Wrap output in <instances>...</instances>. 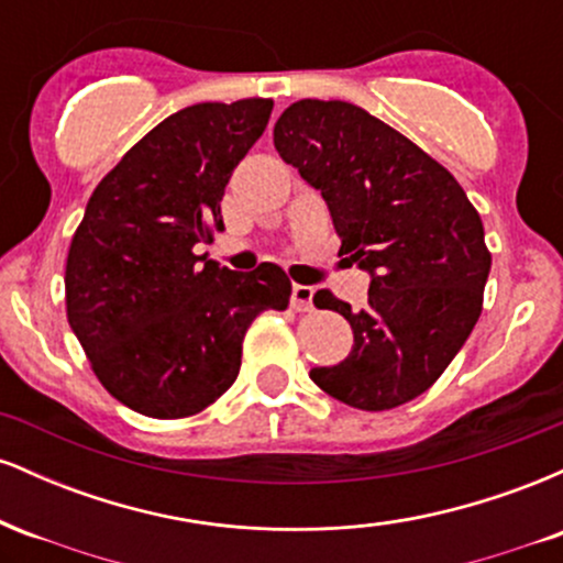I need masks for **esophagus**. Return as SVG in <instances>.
<instances>
[{"label":"esophagus","mask_w":563,"mask_h":563,"mask_svg":"<svg viewBox=\"0 0 563 563\" xmlns=\"http://www.w3.org/2000/svg\"><path fill=\"white\" fill-rule=\"evenodd\" d=\"M312 286H299V283H294V290H290V307H294L296 312H312Z\"/></svg>","instance_id":"34e87169"}]
</instances>
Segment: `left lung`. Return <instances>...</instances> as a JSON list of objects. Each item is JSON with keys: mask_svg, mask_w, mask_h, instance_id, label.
Instances as JSON below:
<instances>
[{"mask_svg": "<svg viewBox=\"0 0 563 563\" xmlns=\"http://www.w3.org/2000/svg\"><path fill=\"white\" fill-rule=\"evenodd\" d=\"M275 151L322 192L344 254L371 273L360 312L314 294V307L349 320L354 346L309 376L367 412L421 397L482 314L493 254L479 211L439 161L352 102H294L275 124Z\"/></svg>", "mask_w": 563, "mask_h": 563, "instance_id": "8db88e82", "label": "left lung"}]
</instances>
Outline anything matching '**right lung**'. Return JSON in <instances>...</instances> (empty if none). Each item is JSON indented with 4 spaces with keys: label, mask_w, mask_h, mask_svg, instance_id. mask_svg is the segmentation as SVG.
Returning <instances> with one entry per match:
<instances>
[{
    "label": "right lung",
    "mask_w": 563,
    "mask_h": 563,
    "mask_svg": "<svg viewBox=\"0 0 563 563\" xmlns=\"http://www.w3.org/2000/svg\"><path fill=\"white\" fill-rule=\"evenodd\" d=\"M269 113L264 97L185 108L89 198L66 260L68 325L97 380L134 412L174 421L214 405L256 314L288 307L277 264L232 273L196 254L222 230L219 200Z\"/></svg>",
    "instance_id": "1"
}]
</instances>
